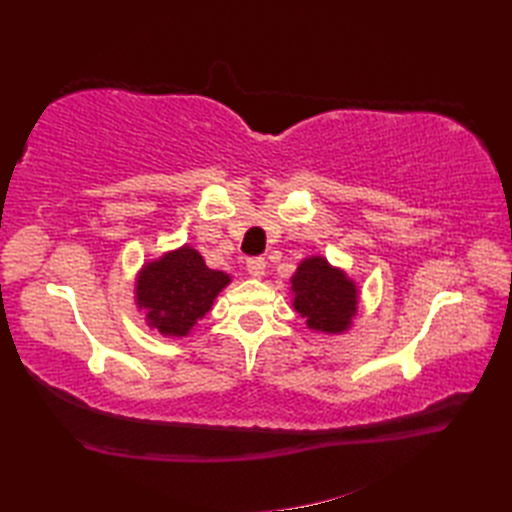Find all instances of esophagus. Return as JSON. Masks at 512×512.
Returning <instances> with one entry per match:
<instances>
[{
  "mask_svg": "<svg viewBox=\"0 0 512 512\" xmlns=\"http://www.w3.org/2000/svg\"><path fill=\"white\" fill-rule=\"evenodd\" d=\"M265 260L262 258H250L247 260V265H245V269H247V273H250L252 277H262L265 275Z\"/></svg>",
  "mask_w": 512,
  "mask_h": 512,
  "instance_id": "obj_1",
  "label": "esophagus"
}]
</instances>
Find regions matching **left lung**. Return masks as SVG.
I'll list each match as a JSON object with an SVG mask.
<instances>
[{
	"mask_svg": "<svg viewBox=\"0 0 512 512\" xmlns=\"http://www.w3.org/2000/svg\"><path fill=\"white\" fill-rule=\"evenodd\" d=\"M294 309L307 327L322 333H342L356 314V286L342 269L331 267L327 258H305L292 275Z\"/></svg>",
	"mask_w": 512,
	"mask_h": 512,
	"instance_id": "obj_1",
	"label": "left lung"
}]
</instances>
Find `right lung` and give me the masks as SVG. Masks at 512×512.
I'll return each instance as SVG.
<instances>
[{
	"instance_id": "obj_1",
	"label": "right lung",
	"mask_w": 512,
	"mask_h": 512,
	"mask_svg": "<svg viewBox=\"0 0 512 512\" xmlns=\"http://www.w3.org/2000/svg\"><path fill=\"white\" fill-rule=\"evenodd\" d=\"M230 275L213 271L190 245L147 262L136 280V305L147 309L151 329L183 337L203 318Z\"/></svg>"
}]
</instances>
